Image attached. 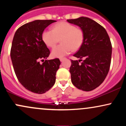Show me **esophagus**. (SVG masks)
<instances>
[{
  "instance_id": "1",
  "label": "esophagus",
  "mask_w": 126,
  "mask_h": 126,
  "mask_svg": "<svg viewBox=\"0 0 126 126\" xmlns=\"http://www.w3.org/2000/svg\"><path fill=\"white\" fill-rule=\"evenodd\" d=\"M64 59H65V58H60V62H63V60H64Z\"/></svg>"
}]
</instances>
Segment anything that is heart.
Masks as SVG:
<instances>
[{
  "mask_svg": "<svg viewBox=\"0 0 126 126\" xmlns=\"http://www.w3.org/2000/svg\"><path fill=\"white\" fill-rule=\"evenodd\" d=\"M85 33L81 28L65 21L54 24L51 30H45L42 34L44 44L49 48H53L60 39V45L52 49L51 56L54 58H62L75 51L83 44Z\"/></svg>",
  "mask_w": 126,
  "mask_h": 126,
  "instance_id": "1",
  "label": "heart"
}]
</instances>
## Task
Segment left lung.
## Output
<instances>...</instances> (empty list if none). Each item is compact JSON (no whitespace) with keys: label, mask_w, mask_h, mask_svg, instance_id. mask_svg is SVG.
<instances>
[{"label":"left lung","mask_w":126,"mask_h":126,"mask_svg":"<svg viewBox=\"0 0 126 126\" xmlns=\"http://www.w3.org/2000/svg\"><path fill=\"white\" fill-rule=\"evenodd\" d=\"M67 21L81 27L85 33L83 44L74 55L80 59L71 60L72 82L78 89L92 91L104 81L110 70L112 55L110 37L103 26L89 18Z\"/></svg>","instance_id":"obj_1"}]
</instances>
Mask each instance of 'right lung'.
Here are the masks:
<instances>
[{
    "instance_id": "obj_1",
    "label": "right lung",
    "mask_w": 126,
    "mask_h": 126,
    "mask_svg": "<svg viewBox=\"0 0 126 126\" xmlns=\"http://www.w3.org/2000/svg\"><path fill=\"white\" fill-rule=\"evenodd\" d=\"M56 21L35 20L18 29L14 36L11 58L18 80L24 87L34 93L43 94L56 82L59 69V59L45 60L50 51L42 39V34L49 24Z\"/></svg>"
}]
</instances>
